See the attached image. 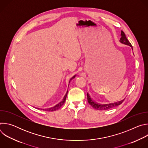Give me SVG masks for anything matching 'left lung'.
I'll use <instances>...</instances> for the list:
<instances>
[{
    "instance_id": "obj_1",
    "label": "left lung",
    "mask_w": 148,
    "mask_h": 148,
    "mask_svg": "<svg viewBox=\"0 0 148 148\" xmlns=\"http://www.w3.org/2000/svg\"><path fill=\"white\" fill-rule=\"evenodd\" d=\"M120 41L122 43L128 45L130 46H131L132 48V45L131 44V43L130 42V41L128 40V38H126L125 34L124 33V32L123 31H121V37L120 38ZM133 50V49H132ZM87 100L88 103L91 105V106H92L94 109L97 110H109L111 109L113 107L118 106L120 104H121L123 101L124 100L121 101L119 102H117L116 103H110V104H106V105H99L98 104L95 102H94L91 98V97H90L89 94L87 93Z\"/></svg>"
}]
</instances>
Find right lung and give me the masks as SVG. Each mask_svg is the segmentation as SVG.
Instances as JSON below:
<instances>
[{
  "label": "right lung",
  "instance_id": "add662e5",
  "mask_svg": "<svg viewBox=\"0 0 148 148\" xmlns=\"http://www.w3.org/2000/svg\"><path fill=\"white\" fill-rule=\"evenodd\" d=\"M75 77V76H74L72 78H71L70 79V81L73 79V78H74ZM67 93H68V91L67 92V93H66V94L65 95V96H64V98H63V99H62V101L61 102H60L58 104H57V105H56L55 107H53V108H49V109H46V110H43V111H56V110H57L58 109H59L62 105L64 104V103L65 102V101H66V97H67Z\"/></svg>",
  "mask_w": 148,
  "mask_h": 148
}]
</instances>
